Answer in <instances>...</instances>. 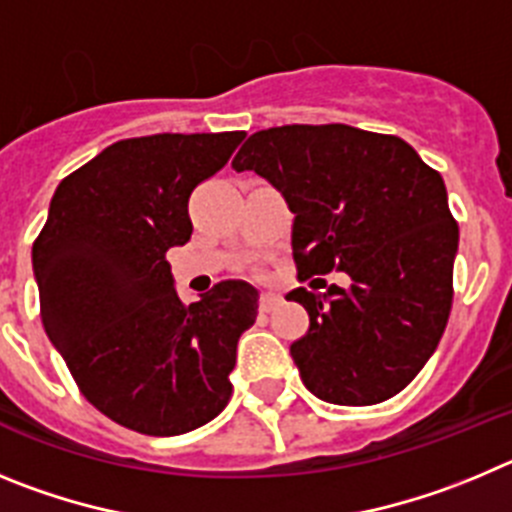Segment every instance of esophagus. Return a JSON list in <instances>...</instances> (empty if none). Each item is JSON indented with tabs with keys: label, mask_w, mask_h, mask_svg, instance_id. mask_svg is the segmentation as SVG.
I'll list each match as a JSON object with an SVG mask.
<instances>
[{
	"label": "esophagus",
	"mask_w": 512,
	"mask_h": 512,
	"mask_svg": "<svg viewBox=\"0 0 512 512\" xmlns=\"http://www.w3.org/2000/svg\"><path fill=\"white\" fill-rule=\"evenodd\" d=\"M280 301H283V298L278 296V293H262L260 296V311H273L275 306H280Z\"/></svg>",
	"instance_id": "obj_1"
}]
</instances>
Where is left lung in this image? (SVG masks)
Masks as SVG:
<instances>
[{
	"label": "left lung",
	"mask_w": 512,
	"mask_h": 512,
	"mask_svg": "<svg viewBox=\"0 0 512 512\" xmlns=\"http://www.w3.org/2000/svg\"><path fill=\"white\" fill-rule=\"evenodd\" d=\"M232 168L267 178L296 214L298 280L352 278L347 290L285 296L311 321L290 344L303 385L336 405L398 395L439 347L454 298L459 227L439 170L400 137L349 124L260 130Z\"/></svg>",
	"instance_id": "1"
}]
</instances>
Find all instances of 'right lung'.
Wrapping results in <instances>:
<instances>
[{
  "label": "right lung",
  "mask_w": 512,
  "mask_h": 512,
  "mask_svg": "<svg viewBox=\"0 0 512 512\" xmlns=\"http://www.w3.org/2000/svg\"><path fill=\"white\" fill-rule=\"evenodd\" d=\"M242 140L163 132L114 142L63 178L32 242L50 342L96 411L137 434H186L232 398L237 342L260 296L222 280L183 303L165 255L191 239L193 188Z\"/></svg>",
  "instance_id": "add662e5"
}]
</instances>
